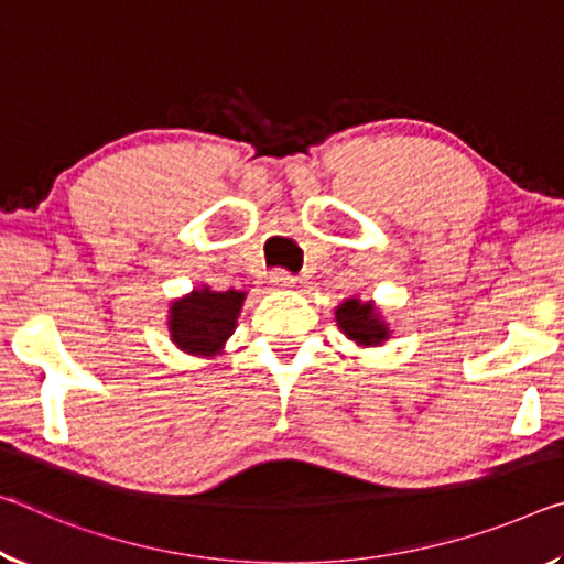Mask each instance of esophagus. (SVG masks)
<instances>
[{"mask_svg": "<svg viewBox=\"0 0 564 564\" xmlns=\"http://www.w3.org/2000/svg\"><path fill=\"white\" fill-rule=\"evenodd\" d=\"M296 275L293 273H289V271H275L273 275H271V285L273 289H293V285H296Z\"/></svg>", "mask_w": 564, "mask_h": 564, "instance_id": "34e87169", "label": "esophagus"}]
</instances>
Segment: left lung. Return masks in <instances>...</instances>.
Instances as JSON below:
<instances>
[{
  "instance_id": "left-lung-1",
  "label": "left lung",
  "mask_w": 564,
  "mask_h": 564,
  "mask_svg": "<svg viewBox=\"0 0 564 564\" xmlns=\"http://www.w3.org/2000/svg\"><path fill=\"white\" fill-rule=\"evenodd\" d=\"M336 321L344 328V334L354 338L356 344L373 346L389 336L387 326L381 324V318L377 316L371 303H361L359 299H348L346 303H341V308L336 311Z\"/></svg>"
}]
</instances>
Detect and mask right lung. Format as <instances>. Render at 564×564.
<instances>
[{
    "instance_id": "add662e5",
    "label": "right lung",
    "mask_w": 564,
    "mask_h": 564,
    "mask_svg": "<svg viewBox=\"0 0 564 564\" xmlns=\"http://www.w3.org/2000/svg\"><path fill=\"white\" fill-rule=\"evenodd\" d=\"M243 291H195L170 308V336L187 354H216L234 334Z\"/></svg>"
}]
</instances>
